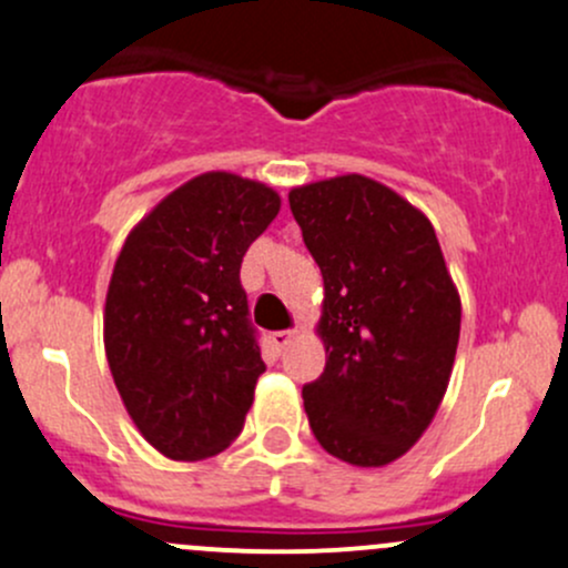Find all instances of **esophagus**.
<instances>
[{"mask_svg": "<svg viewBox=\"0 0 568 568\" xmlns=\"http://www.w3.org/2000/svg\"><path fill=\"white\" fill-rule=\"evenodd\" d=\"M292 338H295V333H290V331H276V333L267 335V341H271V346H273V349H276V352L286 349Z\"/></svg>", "mask_w": 568, "mask_h": 568, "instance_id": "1", "label": "esophagus"}]
</instances>
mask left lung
Segmentation results:
<instances>
[{
  "instance_id": "obj_1",
  "label": "left lung",
  "mask_w": 568,
  "mask_h": 568,
  "mask_svg": "<svg viewBox=\"0 0 568 568\" xmlns=\"http://www.w3.org/2000/svg\"><path fill=\"white\" fill-rule=\"evenodd\" d=\"M290 209L325 282V374L303 387L316 442L379 468L419 442L442 406L460 295L436 230L389 186L349 173L295 186Z\"/></svg>"
}]
</instances>
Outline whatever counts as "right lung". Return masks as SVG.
<instances>
[{"label":"right lung","mask_w":568,"mask_h":568,"mask_svg":"<svg viewBox=\"0 0 568 568\" xmlns=\"http://www.w3.org/2000/svg\"><path fill=\"white\" fill-rule=\"evenodd\" d=\"M282 197L213 170L126 235L105 297V355L145 442L173 460L219 455L241 433L265 363L241 286L246 248Z\"/></svg>","instance_id":"obj_1"}]
</instances>
